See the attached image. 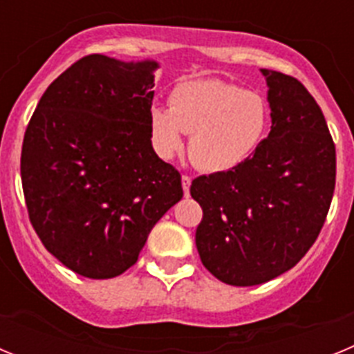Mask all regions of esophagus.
Wrapping results in <instances>:
<instances>
[{"label":"esophagus","mask_w":354,"mask_h":354,"mask_svg":"<svg viewBox=\"0 0 354 354\" xmlns=\"http://www.w3.org/2000/svg\"><path fill=\"white\" fill-rule=\"evenodd\" d=\"M183 189H184V195H189V187H192V177H187V175H183Z\"/></svg>","instance_id":"obj_1"}]
</instances>
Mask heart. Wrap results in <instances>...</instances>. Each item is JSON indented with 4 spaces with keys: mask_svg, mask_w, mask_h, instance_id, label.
<instances>
[{
    "mask_svg": "<svg viewBox=\"0 0 354 354\" xmlns=\"http://www.w3.org/2000/svg\"><path fill=\"white\" fill-rule=\"evenodd\" d=\"M268 127V108L259 93L221 80H187L170 93V108L149 111L152 147L174 158L189 134L187 152L209 174L237 168L257 150Z\"/></svg>",
    "mask_w": 354,
    "mask_h": 354,
    "instance_id": "1",
    "label": "heart"
}]
</instances>
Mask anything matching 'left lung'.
<instances>
[{
  "mask_svg": "<svg viewBox=\"0 0 354 354\" xmlns=\"http://www.w3.org/2000/svg\"><path fill=\"white\" fill-rule=\"evenodd\" d=\"M271 131L243 165L202 175L192 196L204 211L196 228L202 264L236 287L270 282L298 264L317 239L335 189V145L308 90L261 68Z\"/></svg>",
  "mask_w": 354,
  "mask_h": 354,
  "instance_id": "left-lung-1",
  "label": "left lung"
}]
</instances>
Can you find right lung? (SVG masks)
Masks as SVG:
<instances>
[{
  "label": "right lung",
  "mask_w": 354,
  "mask_h": 354,
  "mask_svg": "<svg viewBox=\"0 0 354 354\" xmlns=\"http://www.w3.org/2000/svg\"><path fill=\"white\" fill-rule=\"evenodd\" d=\"M156 60L84 56L56 77L28 124L21 179L30 221L65 268L104 280L129 270L183 198L152 149Z\"/></svg>",
  "instance_id": "add662e5"
}]
</instances>
